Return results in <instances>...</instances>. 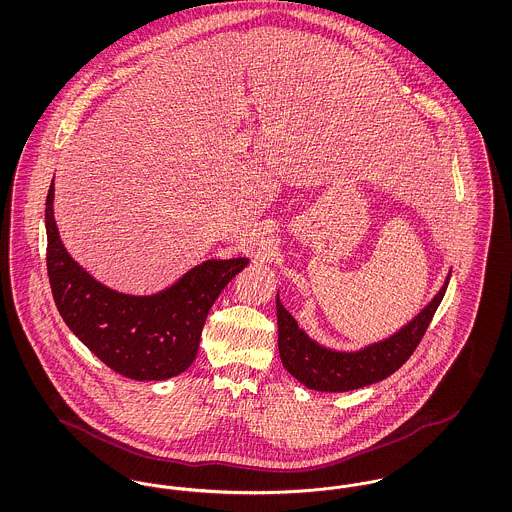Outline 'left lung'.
I'll list each match as a JSON object with an SVG mask.
<instances>
[{
    "mask_svg": "<svg viewBox=\"0 0 512 512\" xmlns=\"http://www.w3.org/2000/svg\"><path fill=\"white\" fill-rule=\"evenodd\" d=\"M449 276L451 274H447L438 295L407 326L388 340L372 343L353 353L332 351L311 340L284 309L280 297H276L278 351L282 365L303 386L317 391L359 390L388 378L409 361L426 334L447 290Z\"/></svg>",
    "mask_w": 512,
    "mask_h": 512,
    "instance_id": "left-lung-1",
    "label": "left lung"
}]
</instances>
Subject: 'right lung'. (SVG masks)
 <instances>
[{
  "mask_svg": "<svg viewBox=\"0 0 512 512\" xmlns=\"http://www.w3.org/2000/svg\"><path fill=\"white\" fill-rule=\"evenodd\" d=\"M48 276L59 315L99 361L132 380H167L194 363L199 338L219 293L249 259L205 261L153 295L115 292L80 267L61 244L46 199Z\"/></svg>",
  "mask_w": 512,
  "mask_h": 512,
  "instance_id": "right-lung-1",
  "label": "right lung"
}]
</instances>
